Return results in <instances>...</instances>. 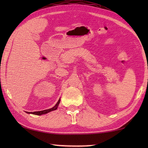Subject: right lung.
<instances>
[{"mask_svg":"<svg viewBox=\"0 0 148 148\" xmlns=\"http://www.w3.org/2000/svg\"><path fill=\"white\" fill-rule=\"evenodd\" d=\"M60 99L58 100V102L56 103V105L53 107V108L49 109H46V110H43V111H36V112H26L28 114H36V115H42V114H47L51 111H55L56 109H57L58 106L60 103Z\"/></svg>","mask_w":148,"mask_h":148,"instance_id":"add662e5","label":"right lung"}]
</instances>
